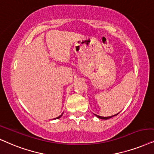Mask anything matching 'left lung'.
<instances>
[{
  "mask_svg": "<svg viewBox=\"0 0 154 154\" xmlns=\"http://www.w3.org/2000/svg\"><path fill=\"white\" fill-rule=\"evenodd\" d=\"M118 113H119V112H118ZM118 113H117V114H116V115H114V116H109V117H101V116H97V115H96V114H94V115H95V116H96V117H97V118H100V119H103V120H107V119L111 118L112 117H113V116H117V115H118Z\"/></svg>",
  "mask_w": 154,
  "mask_h": 154,
  "instance_id": "obj_1",
  "label": "left lung"
}]
</instances>
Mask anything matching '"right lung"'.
<instances>
[{
  "instance_id": "right-lung-1",
  "label": "right lung",
  "mask_w": 154,
  "mask_h": 154,
  "mask_svg": "<svg viewBox=\"0 0 154 154\" xmlns=\"http://www.w3.org/2000/svg\"><path fill=\"white\" fill-rule=\"evenodd\" d=\"M62 115H63V113H62V114H61V115H60V116H58V117H57V118H55V119H58V118H60V117H61V116H62Z\"/></svg>"
}]
</instances>
